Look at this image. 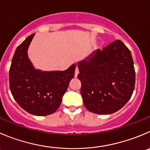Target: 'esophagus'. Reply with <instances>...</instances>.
Returning <instances> with one entry per match:
<instances>
[{
  "instance_id": "obj_1",
  "label": "esophagus",
  "mask_w": 150,
  "mask_h": 150,
  "mask_svg": "<svg viewBox=\"0 0 150 150\" xmlns=\"http://www.w3.org/2000/svg\"><path fill=\"white\" fill-rule=\"evenodd\" d=\"M78 73H79V69H78V67H76V68H75V76L77 77V75H78Z\"/></svg>"
}]
</instances>
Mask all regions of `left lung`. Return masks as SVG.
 Instances as JSON below:
<instances>
[{
	"mask_svg": "<svg viewBox=\"0 0 150 150\" xmlns=\"http://www.w3.org/2000/svg\"><path fill=\"white\" fill-rule=\"evenodd\" d=\"M81 94L89 111L112 114L122 108L133 92L135 72L132 54L116 40L78 63Z\"/></svg>",
	"mask_w": 150,
	"mask_h": 150,
	"instance_id": "1",
	"label": "left lung"
}]
</instances>
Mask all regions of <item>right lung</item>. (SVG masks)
Returning a JSON list of instances; mask_svg holds the SVG:
<instances>
[{
  "mask_svg": "<svg viewBox=\"0 0 150 150\" xmlns=\"http://www.w3.org/2000/svg\"><path fill=\"white\" fill-rule=\"evenodd\" d=\"M35 34L17 47L9 69V88L22 109L38 116L48 115L60 107L69 83L75 76V64L67 70L42 72L28 58L27 49Z\"/></svg>",
  "mask_w": 150,
  "mask_h": 150,
  "instance_id": "obj_1",
  "label": "right lung"
}]
</instances>
